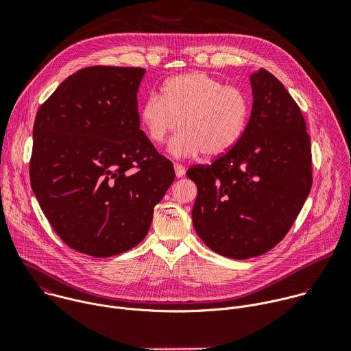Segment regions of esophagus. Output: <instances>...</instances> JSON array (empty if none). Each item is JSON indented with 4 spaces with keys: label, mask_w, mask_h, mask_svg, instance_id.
<instances>
[{
    "label": "esophagus",
    "mask_w": 351,
    "mask_h": 351,
    "mask_svg": "<svg viewBox=\"0 0 351 351\" xmlns=\"http://www.w3.org/2000/svg\"><path fill=\"white\" fill-rule=\"evenodd\" d=\"M173 168H175V175H176V178H182V176H184L186 169H184V167H183V165H180V164H173Z\"/></svg>",
    "instance_id": "1"
}]
</instances>
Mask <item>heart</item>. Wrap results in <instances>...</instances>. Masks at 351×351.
Returning a JSON list of instances; mask_svg holds the SVG:
<instances>
[{
	"label": "heart",
	"mask_w": 351,
	"mask_h": 351,
	"mask_svg": "<svg viewBox=\"0 0 351 351\" xmlns=\"http://www.w3.org/2000/svg\"><path fill=\"white\" fill-rule=\"evenodd\" d=\"M162 98L148 95L140 106L138 119L149 138L160 145L179 128L168 152L176 158H191L204 153L218 158L229 153L241 138L248 119L245 95L218 79L189 72L162 84Z\"/></svg>",
	"instance_id": "1"
}]
</instances>
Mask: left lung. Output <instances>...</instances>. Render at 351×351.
Returning a JSON list of instances; mask_svg holds the SVG:
<instances>
[{
	"instance_id": "obj_1",
	"label": "left lung",
	"mask_w": 351,
	"mask_h": 351,
	"mask_svg": "<svg viewBox=\"0 0 351 351\" xmlns=\"http://www.w3.org/2000/svg\"><path fill=\"white\" fill-rule=\"evenodd\" d=\"M253 107L239 143L187 178L197 186L193 225L211 250L245 260L274 248L302 211L313 184L306 121L268 71L250 75Z\"/></svg>"
}]
</instances>
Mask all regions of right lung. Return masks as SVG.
Listing matches in <instances>:
<instances>
[{
  "label": "right lung",
  "instance_id": "right-lung-1",
  "mask_svg": "<svg viewBox=\"0 0 351 351\" xmlns=\"http://www.w3.org/2000/svg\"><path fill=\"white\" fill-rule=\"evenodd\" d=\"M143 68L90 66L65 79L33 126L30 183L57 234L91 257H111L148 233L173 165L140 130Z\"/></svg>",
  "mask_w": 351,
  "mask_h": 351
}]
</instances>
